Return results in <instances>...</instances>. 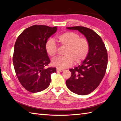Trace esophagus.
<instances>
[{"instance_id": "34e87169", "label": "esophagus", "mask_w": 121, "mask_h": 121, "mask_svg": "<svg viewBox=\"0 0 121 121\" xmlns=\"http://www.w3.org/2000/svg\"><path fill=\"white\" fill-rule=\"evenodd\" d=\"M56 71H59V72H62V71H63V69H58V68H57Z\"/></svg>"}]
</instances>
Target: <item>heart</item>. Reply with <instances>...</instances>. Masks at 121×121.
Segmentation results:
<instances>
[{"mask_svg":"<svg viewBox=\"0 0 121 121\" xmlns=\"http://www.w3.org/2000/svg\"><path fill=\"white\" fill-rule=\"evenodd\" d=\"M57 41L62 47H65V56H57L52 60L53 66L62 69L71 67L74 62L78 64L85 60L89 51V43L85 38H80L79 34L72 32H67L57 36ZM45 49L48 55L56 56L57 45L52 39L47 41Z\"/></svg>","mask_w":121,"mask_h":121,"instance_id":"heart-1","label":"heart"}]
</instances>
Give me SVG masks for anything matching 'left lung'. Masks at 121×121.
<instances>
[{
  "mask_svg": "<svg viewBox=\"0 0 121 121\" xmlns=\"http://www.w3.org/2000/svg\"><path fill=\"white\" fill-rule=\"evenodd\" d=\"M78 30L89 43V53L82 64L69 70L70 78L66 80L70 91L80 95H88L100 84L106 72L108 56L105 44L99 35L90 28L83 26L67 27Z\"/></svg>",
  "mask_w": 121,
  "mask_h": 121,
  "instance_id": "1",
  "label": "left lung"
}]
</instances>
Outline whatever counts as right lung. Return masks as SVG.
Returning a JSON list of instances; mask_svg holds the SVG:
<instances>
[{
  "mask_svg": "<svg viewBox=\"0 0 121 121\" xmlns=\"http://www.w3.org/2000/svg\"><path fill=\"white\" fill-rule=\"evenodd\" d=\"M57 27L35 25L26 28L18 36L13 57L15 72L21 85L31 93L45 89L51 82L56 68L45 67L50 62L45 45L56 32Z\"/></svg>",
  "mask_w": 121,
  "mask_h": 121,
  "instance_id": "obj_1",
  "label": "right lung"
}]
</instances>
